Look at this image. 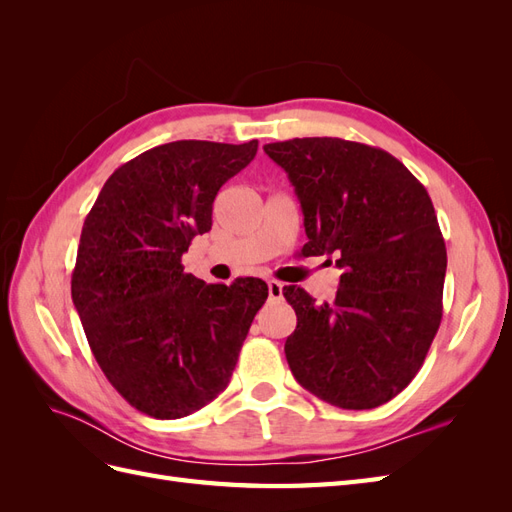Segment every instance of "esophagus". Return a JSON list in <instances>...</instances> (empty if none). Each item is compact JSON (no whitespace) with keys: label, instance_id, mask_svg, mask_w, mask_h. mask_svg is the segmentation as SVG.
I'll use <instances>...</instances> for the list:
<instances>
[{"label":"esophagus","instance_id":"1","mask_svg":"<svg viewBox=\"0 0 512 512\" xmlns=\"http://www.w3.org/2000/svg\"><path fill=\"white\" fill-rule=\"evenodd\" d=\"M267 286H269V297H271V299H280V297H282V292H284V284H282V282L269 280Z\"/></svg>","mask_w":512,"mask_h":512}]
</instances>
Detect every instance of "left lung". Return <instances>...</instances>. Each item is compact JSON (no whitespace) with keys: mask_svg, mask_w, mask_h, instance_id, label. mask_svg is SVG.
Wrapping results in <instances>:
<instances>
[{"mask_svg":"<svg viewBox=\"0 0 512 512\" xmlns=\"http://www.w3.org/2000/svg\"><path fill=\"white\" fill-rule=\"evenodd\" d=\"M305 215V256H335L331 303L284 286L297 314V382L344 410L378 408L412 382L442 320L446 245L425 185L384 149L314 136L265 145Z\"/></svg>","mask_w":512,"mask_h":512,"instance_id":"1","label":"left lung"}]
</instances>
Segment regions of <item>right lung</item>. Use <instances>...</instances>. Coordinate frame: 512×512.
Wrapping results in <instances>:
<instances>
[{
	"instance_id": "obj_1",
	"label": "right lung",
	"mask_w": 512,
	"mask_h": 512,
	"mask_svg": "<svg viewBox=\"0 0 512 512\" xmlns=\"http://www.w3.org/2000/svg\"><path fill=\"white\" fill-rule=\"evenodd\" d=\"M243 145L175 141L121 164L87 213L72 301L106 380L153 418L188 416L230 382L267 284H207L181 265L213 200L250 164Z\"/></svg>"
}]
</instances>
